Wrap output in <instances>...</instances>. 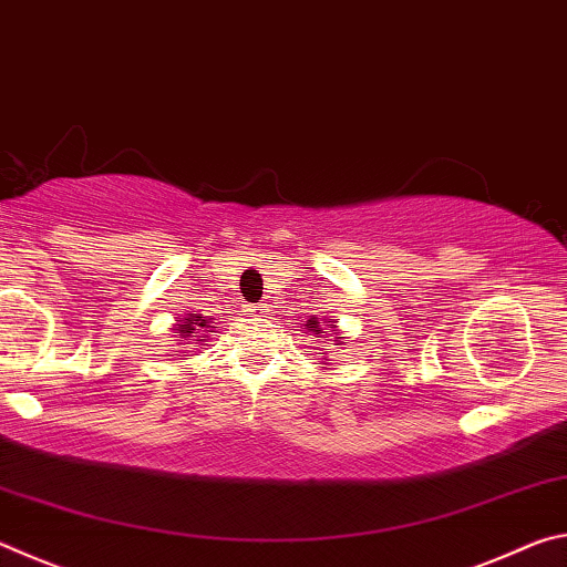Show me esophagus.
I'll use <instances>...</instances> for the list:
<instances>
[{
  "instance_id": "esophagus-1",
  "label": "esophagus",
  "mask_w": 567,
  "mask_h": 567,
  "mask_svg": "<svg viewBox=\"0 0 567 567\" xmlns=\"http://www.w3.org/2000/svg\"><path fill=\"white\" fill-rule=\"evenodd\" d=\"M247 318H262L265 315V305H245V310H243Z\"/></svg>"
}]
</instances>
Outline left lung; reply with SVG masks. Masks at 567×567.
<instances>
[{
	"label": "left lung",
	"mask_w": 567,
	"mask_h": 567,
	"mask_svg": "<svg viewBox=\"0 0 567 567\" xmlns=\"http://www.w3.org/2000/svg\"><path fill=\"white\" fill-rule=\"evenodd\" d=\"M307 330H310L312 334H320V332H322L318 318H310V320H307ZM338 340H340V338H338ZM320 354H324V352H320Z\"/></svg>",
	"instance_id": "8db88e82"
}]
</instances>
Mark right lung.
<instances>
[{
  "mask_svg": "<svg viewBox=\"0 0 567 567\" xmlns=\"http://www.w3.org/2000/svg\"><path fill=\"white\" fill-rule=\"evenodd\" d=\"M209 320H213V318H209ZM209 320H203V318H199V315H189V318L177 320V322H179V324H177L179 338L197 340L199 332H209L207 328H213V324H209ZM197 342H199V340H197ZM185 344H189V342H185Z\"/></svg>",
  "mask_w": 567,
  "mask_h": 567,
  "instance_id": "right-lung-1",
  "label": "right lung"
}]
</instances>
